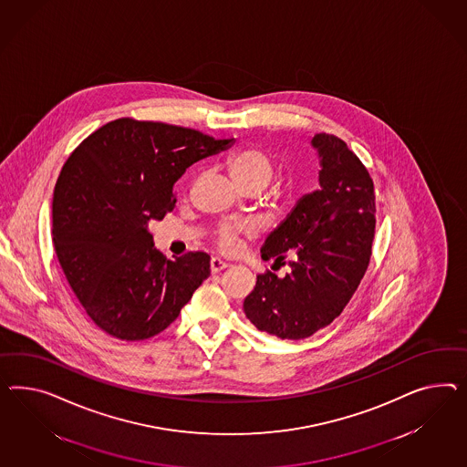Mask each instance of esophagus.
<instances>
[{
  "mask_svg": "<svg viewBox=\"0 0 467 467\" xmlns=\"http://www.w3.org/2000/svg\"><path fill=\"white\" fill-rule=\"evenodd\" d=\"M227 266H229V264L223 262L221 258H213V260H211V272H213V274H219L221 270H224Z\"/></svg>",
  "mask_w": 467,
  "mask_h": 467,
  "instance_id": "esophagus-1",
  "label": "esophagus"
}]
</instances>
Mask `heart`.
<instances>
[{"mask_svg": "<svg viewBox=\"0 0 467 467\" xmlns=\"http://www.w3.org/2000/svg\"><path fill=\"white\" fill-rule=\"evenodd\" d=\"M227 170L234 182L246 187V185H262L265 187L274 175V166L265 152L256 148H244L234 152L229 161ZM253 226L250 224H236V226H224L219 231V244L223 250H233L236 246L238 234H252Z\"/></svg>", "mask_w": 467, "mask_h": 467, "instance_id": "1", "label": "heart"}]
</instances>
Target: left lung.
<instances>
[{"label":"left lung","instance_id":"8db88e82","mask_svg":"<svg viewBox=\"0 0 467 467\" xmlns=\"http://www.w3.org/2000/svg\"><path fill=\"white\" fill-rule=\"evenodd\" d=\"M319 158V190L303 195L262 246L290 272H266L244 299V315L260 331L301 340L341 315L366 274L376 229L374 183L366 166L335 136L311 139Z\"/></svg>","mask_w":467,"mask_h":467}]
</instances>
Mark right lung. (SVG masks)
Masks as SVG:
<instances>
[{"instance_id": "1", "label": "right lung", "mask_w": 467, "mask_h": 467, "mask_svg": "<svg viewBox=\"0 0 467 467\" xmlns=\"http://www.w3.org/2000/svg\"><path fill=\"white\" fill-rule=\"evenodd\" d=\"M231 144L187 127L117 119L67 158L54 189L52 241L76 297L105 333L151 338L211 275L207 253L166 260L148 224L173 211L189 166Z\"/></svg>"}]
</instances>
